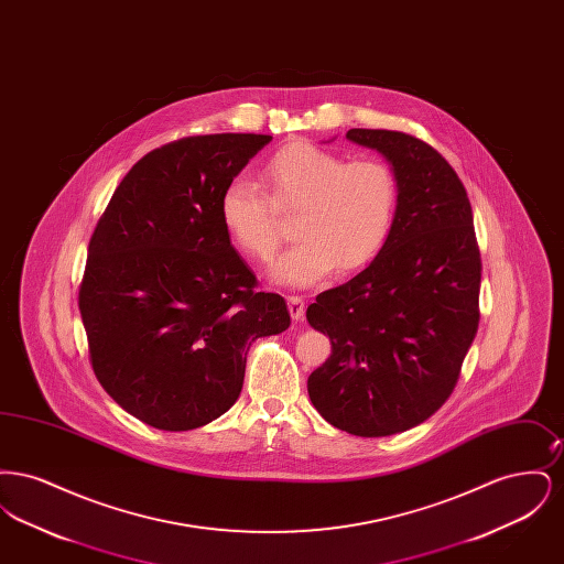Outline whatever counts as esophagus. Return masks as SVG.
I'll return each mask as SVG.
<instances>
[{"instance_id": "esophagus-1", "label": "esophagus", "mask_w": 564, "mask_h": 564, "mask_svg": "<svg viewBox=\"0 0 564 564\" xmlns=\"http://www.w3.org/2000/svg\"><path fill=\"white\" fill-rule=\"evenodd\" d=\"M288 308L294 322H300L304 317V300L300 295H288Z\"/></svg>"}]
</instances>
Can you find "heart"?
Returning <instances> with one entry per match:
<instances>
[{
	"label": "heart",
	"instance_id": "obj_1",
	"mask_svg": "<svg viewBox=\"0 0 564 564\" xmlns=\"http://www.w3.org/2000/svg\"><path fill=\"white\" fill-rule=\"evenodd\" d=\"M264 189L230 180L219 196V219L245 256L269 262L281 242L278 212L297 209V241L272 264L270 279L285 288H311L334 270L368 267L389 241L400 207V177L391 162L343 154L294 141L262 169Z\"/></svg>",
	"mask_w": 564,
	"mask_h": 564
}]
</instances>
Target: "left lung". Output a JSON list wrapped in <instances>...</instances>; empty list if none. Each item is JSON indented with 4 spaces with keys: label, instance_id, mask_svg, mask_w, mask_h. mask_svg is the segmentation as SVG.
Masks as SVG:
<instances>
[{
    "label": "left lung",
    "instance_id": "obj_1",
    "mask_svg": "<svg viewBox=\"0 0 564 564\" xmlns=\"http://www.w3.org/2000/svg\"><path fill=\"white\" fill-rule=\"evenodd\" d=\"M347 139L393 164L400 207L370 267L306 311L332 343L308 395L329 425L382 437L421 425L455 391L480 323L482 260L467 192L437 150L382 129Z\"/></svg>",
    "mask_w": 564,
    "mask_h": 564
}]
</instances>
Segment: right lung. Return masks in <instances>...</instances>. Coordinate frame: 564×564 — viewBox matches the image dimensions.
<instances>
[{
	"instance_id": "add662e5",
	"label": "right lung",
	"mask_w": 564,
	"mask_h": 564,
	"mask_svg": "<svg viewBox=\"0 0 564 564\" xmlns=\"http://www.w3.org/2000/svg\"><path fill=\"white\" fill-rule=\"evenodd\" d=\"M270 134L186 137L124 175L88 242L82 323L97 380L134 419L203 427L239 400L247 350L290 327L230 245L219 196Z\"/></svg>"
}]
</instances>
